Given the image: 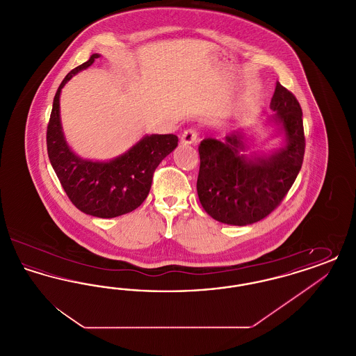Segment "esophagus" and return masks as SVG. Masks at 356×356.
Masks as SVG:
<instances>
[{
  "label": "esophagus",
  "mask_w": 356,
  "mask_h": 356,
  "mask_svg": "<svg viewBox=\"0 0 356 356\" xmlns=\"http://www.w3.org/2000/svg\"><path fill=\"white\" fill-rule=\"evenodd\" d=\"M196 141H197V134L193 129H186L180 137V143L184 145L196 144Z\"/></svg>",
  "instance_id": "1"
}]
</instances>
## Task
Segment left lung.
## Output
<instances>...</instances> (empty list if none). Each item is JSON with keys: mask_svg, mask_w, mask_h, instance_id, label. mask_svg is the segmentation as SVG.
I'll return each instance as SVG.
<instances>
[{"mask_svg": "<svg viewBox=\"0 0 356 356\" xmlns=\"http://www.w3.org/2000/svg\"><path fill=\"white\" fill-rule=\"evenodd\" d=\"M266 125L282 137L270 152H250L254 137L241 127L224 140L205 138L199 147L197 196L204 211L228 225H250L268 216L293 184L305 157L303 113L279 81Z\"/></svg>", "mask_w": 356, "mask_h": 356, "instance_id": "left-lung-1", "label": "left lung"}]
</instances>
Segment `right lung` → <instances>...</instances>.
<instances>
[{"label": "right lung", "instance_id": "add662e5", "mask_svg": "<svg viewBox=\"0 0 356 356\" xmlns=\"http://www.w3.org/2000/svg\"><path fill=\"white\" fill-rule=\"evenodd\" d=\"M100 54L95 53L70 70L58 86L47 132L48 156L70 202L86 215L112 219L129 213L147 199L153 172L175 151L177 136L144 135L128 151L111 160H90L69 147L60 115L61 90L79 72L89 68Z\"/></svg>", "mask_w": 356, "mask_h": 356}]
</instances>
